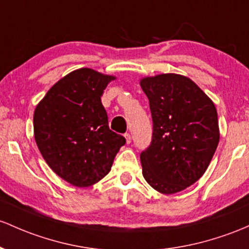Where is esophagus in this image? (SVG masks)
Here are the masks:
<instances>
[{
  "label": "esophagus",
  "mask_w": 249,
  "mask_h": 249,
  "mask_svg": "<svg viewBox=\"0 0 249 249\" xmlns=\"http://www.w3.org/2000/svg\"><path fill=\"white\" fill-rule=\"evenodd\" d=\"M124 137H125V139H126V143L127 144H130L131 143V135H130V133H125V135H124Z\"/></svg>",
  "instance_id": "34e87169"
}]
</instances>
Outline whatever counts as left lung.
Returning a JSON list of instances; mask_svg holds the SVG:
<instances>
[{"mask_svg":"<svg viewBox=\"0 0 249 249\" xmlns=\"http://www.w3.org/2000/svg\"><path fill=\"white\" fill-rule=\"evenodd\" d=\"M141 86L152 117L151 143L141 154L143 176L160 193H178L200 179L216 151V108L187 76L160 74Z\"/></svg>","mask_w":249,"mask_h":249,"instance_id":"8db88e82","label":"left lung"}]
</instances>
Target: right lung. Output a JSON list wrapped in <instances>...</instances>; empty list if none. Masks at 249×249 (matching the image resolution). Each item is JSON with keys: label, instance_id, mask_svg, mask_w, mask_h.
<instances>
[{"label": "right lung", "instance_id": "obj_1", "mask_svg": "<svg viewBox=\"0 0 249 249\" xmlns=\"http://www.w3.org/2000/svg\"><path fill=\"white\" fill-rule=\"evenodd\" d=\"M114 76L80 68L54 85L34 112V137L52 170L75 187H89L110 173L126 143L108 127L102 104Z\"/></svg>", "mask_w": 249, "mask_h": 249}]
</instances>
